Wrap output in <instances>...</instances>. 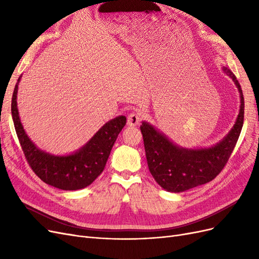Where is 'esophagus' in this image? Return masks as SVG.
<instances>
[{
	"mask_svg": "<svg viewBox=\"0 0 259 259\" xmlns=\"http://www.w3.org/2000/svg\"><path fill=\"white\" fill-rule=\"evenodd\" d=\"M142 121V116L137 112H132L127 116V124L130 126H136Z\"/></svg>",
	"mask_w": 259,
	"mask_h": 259,
	"instance_id": "34e87169",
	"label": "esophagus"
}]
</instances>
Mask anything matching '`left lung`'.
I'll use <instances>...</instances> for the list:
<instances>
[{"mask_svg":"<svg viewBox=\"0 0 259 259\" xmlns=\"http://www.w3.org/2000/svg\"><path fill=\"white\" fill-rule=\"evenodd\" d=\"M223 70L237 85L241 106L236 124L221 143L210 148L186 149L171 143L147 122L140 126L149 170L155 182L169 192H183L213 180L236 147L244 121V97L236 75L228 68Z\"/></svg>","mask_w":259,"mask_h":259,"instance_id":"obj_1","label":"left lung"}]
</instances>
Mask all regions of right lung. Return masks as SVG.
Segmentation results:
<instances>
[{"mask_svg":"<svg viewBox=\"0 0 259 259\" xmlns=\"http://www.w3.org/2000/svg\"><path fill=\"white\" fill-rule=\"evenodd\" d=\"M20 77L18 79V82ZM18 83L12 98V116L19 143L30 167L45 184L61 190H77L90 186L104 170L117 135L126 124L124 115L116 116L101 127L80 150L69 155H53L31 142L19 119Z\"/></svg>","mask_w":259,"mask_h":259,"instance_id":"add662e5","label":"right lung"}]
</instances>
